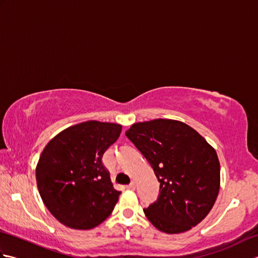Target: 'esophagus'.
<instances>
[{
  "label": "esophagus",
  "mask_w": 258,
  "mask_h": 258,
  "mask_svg": "<svg viewBox=\"0 0 258 258\" xmlns=\"http://www.w3.org/2000/svg\"><path fill=\"white\" fill-rule=\"evenodd\" d=\"M135 187H136V183H135V180H133V182L128 185V188H131V189H135Z\"/></svg>",
  "instance_id": "1"
}]
</instances>
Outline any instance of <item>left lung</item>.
<instances>
[{
	"mask_svg": "<svg viewBox=\"0 0 258 258\" xmlns=\"http://www.w3.org/2000/svg\"><path fill=\"white\" fill-rule=\"evenodd\" d=\"M125 135L150 163L160 182V196L144 210L158 231L179 234L211 212L221 187L215 149L180 120L156 118L134 123Z\"/></svg>",
	"mask_w": 258,
	"mask_h": 258,
	"instance_id": "left-lung-1",
	"label": "left lung"
}]
</instances>
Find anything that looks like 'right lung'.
Masks as SVG:
<instances>
[{
    "mask_svg": "<svg viewBox=\"0 0 258 258\" xmlns=\"http://www.w3.org/2000/svg\"><path fill=\"white\" fill-rule=\"evenodd\" d=\"M120 132V124L86 120L63 130L44 147L35 168L37 188L63 225L87 231L112 214L120 191L102 157Z\"/></svg>",
    "mask_w": 258,
    "mask_h": 258,
    "instance_id": "1",
    "label": "right lung"
}]
</instances>
